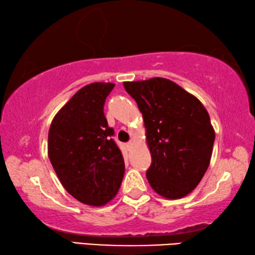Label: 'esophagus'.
<instances>
[{
    "label": "esophagus",
    "mask_w": 255,
    "mask_h": 255,
    "mask_svg": "<svg viewBox=\"0 0 255 255\" xmlns=\"http://www.w3.org/2000/svg\"><path fill=\"white\" fill-rule=\"evenodd\" d=\"M132 145H133V141H129V143H127V147L130 148Z\"/></svg>",
    "instance_id": "1"
}]
</instances>
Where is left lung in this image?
<instances>
[{"label":"left lung","mask_w":255,"mask_h":255,"mask_svg":"<svg viewBox=\"0 0 255 255\" xmlns=\"http://www.w3.org/2000/svg\"><path fill=\"white\" fill-rule=\"evenodd\" d=\"M143 115L152 156L147 180L157 195L181 199L192 192L210 164L215 130L204 105L173 81L124 82Z\"/></svg>","instance_id":"8db88e82"}]
</instances>
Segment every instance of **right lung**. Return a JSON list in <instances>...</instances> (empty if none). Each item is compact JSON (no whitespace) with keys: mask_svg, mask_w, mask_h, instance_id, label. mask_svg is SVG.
Instances as JSON below:
<instances>
[{"mask_svg":"<svg viewBox=\"0 0 255 255\" xmlns=\"http://www.w3.org/2000/svg\"><path fill=\"white\" fill-rule=\"evenodd\" d=\"M114 88L105 82L83 86L55 115L48 132V156L60 183L93 207L114 199L125 174L122 150L103 114Z\"/></svg>","mask_w":255,"mask_h":255,"instance_id":"add662e5","label":"right lung"}]
</instances>
